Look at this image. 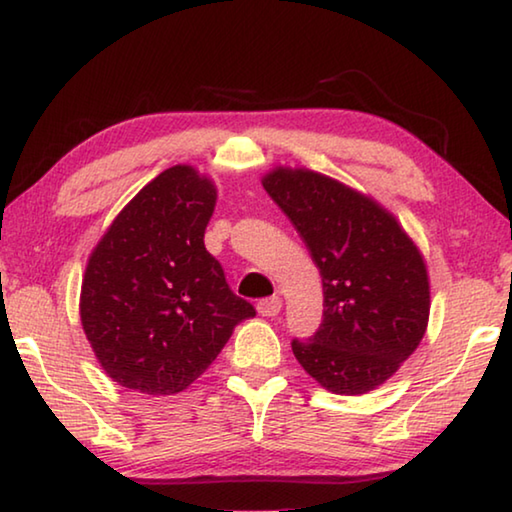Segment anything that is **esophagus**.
<instances>
[{
    "mask_svg": "<svg viewBox=\"0 0 512 512\" xmlns=\"http://www.w3.org/2000/svg\"><path fill=\"white\" fill-rule=\"evenodd\" d=\"M280 309H282V300L277 298V296H273V298H264V300H259V302H257V314H259V316L273 318V316L280 314Z\"/></svg>",
    "mask_w": 512,
    "mask_h": 512,
    "instance_id": "1",
    "label": "esophagus"
}]
</instances>
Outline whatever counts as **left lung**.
Returning <instances> with one entry per match:
<instances>
[{"label":"left lung","mask_w":512,"mask_h":512,"mask_svg":"<svg viewBox=\"0 0 512 512\" xmlns=\"http://www.w3.org/2000/svg\"><path fill=\"white\" fill-rule=\"evenodd\" d=\"M323 277V323L291 350L327 391L363 395L393 377L429 323V275L391 212L339 180L277 167L262 180Z\"/></svg>","instance_id":"left-lung-1"}]
</instances>
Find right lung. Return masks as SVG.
I'll return each mask as SVG.
<instances>
[{
	"instance_id": "1",
	"label": "right lung",
	"mask_w": 512,
	"mask_h": 512,
	"mask_svg": "<svg viewBox=\"0 0 512 512\" xmlns=\"http://www.w3.org/2000/svg\"><path fill=\"white\" fill-rule=\"evenodd\" d=\"M216 187L176 164L140 189L92 250L81 323L106 375L144 395L187 388L255 307L207 253Z\"/></svg>"
}]
</instances>
